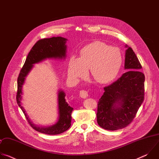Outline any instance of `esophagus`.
I'll use <instances>...</instances> for the list:
<instances>
[{
    "instance_id": "34e87169",
    "label": "esophagus",
    "mask_w": 159,
    "mask_h": 159,
    "mask_svg": "<svg viewBox=\"0 0 159 159\" xmlns=\"http://www.w3.org/2000/svg\"><path fill=\"white\" fill-rule=\"evenodd\" d=\"M79 95L82 98H84V99H85L88 97V93L86 91V90H80V93H79Z\"/></svg>"
}]
</instances>
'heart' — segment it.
<instances>
[{"instance_id":"b5f03b06","label":"heart","mask_w":159,"mask_h":159,"mask_svg":"<svg viewBox=\"0 0 159 159\" xmlns=\"http://www.w3.org/2000/svg\"><path fill=\"white\" fill-rule=\"evenodd\" d=\"M122 57L120 50L111 48L101 41L85 46L80 52V58L73 55L68 64V75L74 81L85 78L90 69L94 79L100 84H107L114 80L121 69Z\"/></svg>"}]
</instances>
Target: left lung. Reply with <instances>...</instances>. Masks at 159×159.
Instances as JSON below:
<instances>
[{"label":"left lung","mask_w":159,"mask_h":159,"mask_svg":"<svg viewBox=\"0 0 159 159\" xmlns=\"http://www.w3.org/2000/svg\"><path fill=\"white\" fill-rule=\"evenodd\" d=\"M125 69L116 81L104 87L98 104L97 121L102 128L117 130L131 123L144 100L145 75L131 47L126 45Z\"/></svg>","instance_id":"obj_1"}]
</instances>
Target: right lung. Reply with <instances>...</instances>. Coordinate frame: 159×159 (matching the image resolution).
Instances as JSON below:
<instances>
[{"instance_id": "add662e5", "label": "right lung", "mask_w": 159, "mask_h": 159, "mask_svg": "<svg viewBox=\"0 0 159 159\" xmlns=\"http://www.w3.org/2000/svg\"><path fill=\"white\" fill-rule=\"evenodd\" d=\"M66 41L67 39L60 36L44 38L38 41L30 50L17 79L16 100L18 106L23 112L28 123L34 129L47 134H58L66 131L70 127L73 107L69 106L66 102L65 98V93L63 90H60L58 91V121L54 125L47 127L36 125L29 118L25 109L21 105L22 85L25 84L26 77L34 66V64L48 58L65 59L66 58Z\"/></svg>"}]
</instances>
